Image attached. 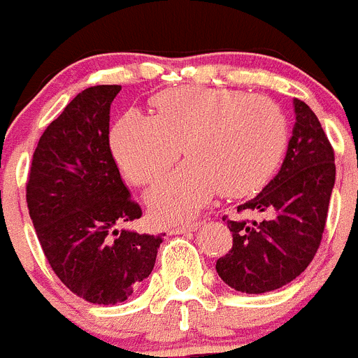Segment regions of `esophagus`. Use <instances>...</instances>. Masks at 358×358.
Listing matches in <instances>:
<instances>
[{"instance_id":"34e87169","label":"esophagus","mask_w":358,"mask_h":358,"mask_svg":"<svg viewBox=\"0 0 358 358\" xmlns=\"http://www.w3.org/2000/svg\"><path fill=\"white\" fill-rule=\"evenodd\" d=\"M201 227V222H186V224H176L170 227V235H182V233H189Z\"/></svg>"}]
</instances>
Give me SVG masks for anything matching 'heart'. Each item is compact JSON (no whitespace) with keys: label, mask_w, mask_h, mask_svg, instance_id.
<instances>
[{"label":"heart","mask_w":358,"mask_h":358,"mask_svg":"<svg viewBox=\"0 0 358 358\" xmlns=\"http://www.w3.org/2000/svg\"><path fill=\"white\" fill-rule=\"evenodd\" d=\"M182 152L188 159L147 195L152 217H194L215 197L264 185L287 147V120L267 96L226 87H179L159 94L156 116L131 109L110 131V147L136 185H147Z\"/></svg>","instance_id":"obj_1"}]
</instances>
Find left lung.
<instances>
[{"label": "left lung", "mask_w": 358, "mask_h": 358, "mask_svg": "<svg viewBox=\"0 0 358 358\" xmlns=\"http://www.w3.org/2000/svg\"><path fill=\"white\" fill-rule=\"evenodd\" d=\"M292 107L296 123L280 172L236 210L265 218L227 220L233 248L215 268L238 292L287 285L308 267L321 243L335 185L334 148L314 110L297 98Z\"/></svg>", "instance_id": "1"}]
</instances>
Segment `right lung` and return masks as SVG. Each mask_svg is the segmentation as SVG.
<instances>
[{
	"mask_svg": "<svg viewBox=\"0 0 358 358\" xmlns=\"http://www.w3.org/2000/svg\"><path fill=\"white\" fill-rule=\"evenodd\" d=\"M122 85H93L66 106L37 143L27 202L44 256L85 301L116 305L156 264L164 235L118 229L141 217L109 147L110 103Z\"/></svg>",
	"mask_w": 358,
	"mask_h": 358,
	"instance_id": "right-lung-1",
	"label": "right lung"
}]
</instances>
